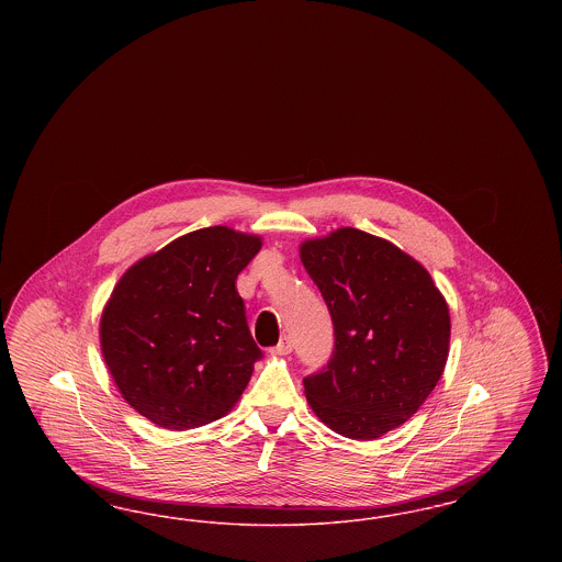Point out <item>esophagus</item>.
I'll return each mask as SVG.
<instances>
[{
    "label": "esophagus",
    "mask_w": 562,
    "mask_h": 562,
    "mask_svg": "<svg viewBox=\"0 0 562 562\" xmlns=\"http://www.w3.org/2000/svg\"><path fill=\"white\" fill-rule=\"evenodd\" d=\"M293 351V344H291V337H282L280 344L276 348L271 349V353L276 356H289Z\"/></svg>",
    "instance_id": "1"
}]
</instances>
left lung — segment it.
Segmentation results:
<instances>
[{
  "label": "left lung",
  "mask_w": 562,
  "mask_h": 562,
  "mask_svg": "<svg viewBox=\"0 0 562 562\" xmlns=\"http://www.w3.org/2000/svg\"><path fill=\"white\" fill-rule=\"evenodd\" d=\"M299 255L335 326L333 358L303 379L305 398L326 428L374 440L408 422L445 373L447 299L419 261L353 227L301 241Z\"/></svg>",
  "instance_id": "8db88e82"
}]
</instances>
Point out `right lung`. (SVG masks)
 <instances>
[{
  "mask_svg": "<svg viewBox=\"0 0 562 562\" xmlns=\"http://www.w3.org/2000/svg\"><path fill=\"white\" fill-rule=\"evenodd\" d=\"M261 236L225 225L189 232L124 271L109 296L101 351L122 398L172 431L225 417L261 349L246 326L236 278Z\"/></svg>",
  "mask_w": 562,
  "mask_h": 562,
  "instance_id": "1",
  "label": "right lung"
}]
</instances>
